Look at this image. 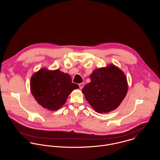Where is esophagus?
<instances>
[{
	"label": "esophagus",
	"mask_w": 160,
	"mask_h": 160,
	"mask_svg": "<svg viewBox=\"0 0 160 160\" xmlns=\"http://www.w3.org/2000/svg\"><path fill=\"white\" fill-rule=\"evenodd\" d=\"M83 85H84V83H83V82H82V83H79V84H78V85H79V87H80V89H82V88H83Z\"/></svg>",
	"instance_id": "34e87169"
}]
</instances>
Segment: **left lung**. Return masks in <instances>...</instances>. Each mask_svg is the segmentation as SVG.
<instances>
[{"label": "left lung", "instance_id": "8db88e82", "mask_svg": "<svg viewBox=\"0 0 160 160\" xmlns=\"http://www.w3.org/2000/svg\"><path fill=\"white\" fill-rule=\"evenodd\" d=\"M90 82L82 89L87 101L96 111L108 112L115 109L125 98L128 85L121 70L110 64L94 70Z\"/></svg>", "mask_w": 160, "mask_h": 160}]
</instances>
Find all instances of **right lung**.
<instances>
[{"mask_svg":"<svg viewBox=\"0 0 160 160\" xmlns=\"http://www.w3.org/2000/svg\"><path fill=\"white\" fill-rule=\"evenodd\" d=\"M79 86L72 82L69 75L59 70L42 69L31 78L30 88L37 102L49 110L59 109L69 94Z\"/></svg>","mask_w":160,"mask_h":160,"instance_id":"right-lung-1","label":"right lung"}]
</instances>
